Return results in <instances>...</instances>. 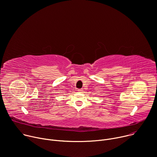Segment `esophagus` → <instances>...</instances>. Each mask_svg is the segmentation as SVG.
I'll use <instances>...</instances> for the list:
<instances>
[{"label": "esophagus", "mask_w": 157, "mask_h": 157, "mask_svg": "<svg viewBox=\"0 0 157 157\" xmlns=\"http://www.w3.org/2000/svg\"><path fill=\"white\" fill-rule=\"evenodd\" d=\"M78 91L79 92H83V89H78Z\"/></svg>", "instance_id": "obj_1"}]
</instances>
